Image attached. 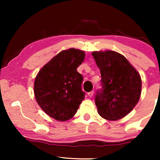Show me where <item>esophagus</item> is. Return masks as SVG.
I'll return each instance as SVG.
<instances>
[{"mask_svg": "<svg viewBox=\"0 0 160 160\" xmlns=\"http://www.w3.org/2000/svg\"><path fill=\"white\" fill-rule=\"evenodd\" d=\"M87 95H88V96L89 97H92L93 96V95H94V91H91V92H88L87 93Z\"/></svg>", "mask_w": 160, "mask_h": 160, "instance_id": "esophagus-1", "label": "esophagus"}]
</instances>
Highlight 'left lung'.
<instances>
[{
  "label": "left lung",
  "mask_w": 160,
  "mask_h": 160,
  "mask_svg": "<svg viewBox=\"0 0 160 160\" xmlns=\"http://www.w3.org/2000/svg\"><path fill=\"white\" fill-rule=\"evenodd\" d=\"M101 75L95 95L98 112L104 119L118 120L136 106L141 93L140 74L123 55L113 51L92 54Z\"/></svg>",
  "instance_id": "left-lung-1"
}]
</instances>
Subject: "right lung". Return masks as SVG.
<instances>
[{
    "mask_svg": "<svg viewBox=\"0 0 160 160\" xmlns=\"http://www.w3.org/2000/svg\"><path fill=\"white\" fill-rule=\"evenodd\" d=\"M84 57L82 50H64L46 64L36 76L34 83L36 101L54 119L63 122L71 119L84 99L83 76L77 71Z\"/></svg>",
    "mask_w": 160,
    "mask_h": 160,
    "instance_id": "right-lung-1",
    "label": "right lung"
}]
</instances>
